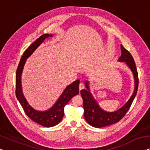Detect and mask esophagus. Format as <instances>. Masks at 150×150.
<instances>
[{"mask_svg": "<svg viewBox=\"0 0 150 150\" xmlns=\"http://www.w3.org/2000/svg\"><path fill=\"white\" fill-rule=\"evenodd\" d=\"M79 90H80V91H81V89H84V88H85L84 84H83V83H80L79 86Z\"/></svg>", "mask_w": 150, "mask_h": 150, "instance_id": "1", "label": "esophagus"}]
</instances>
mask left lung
I'll return each instance as SVG.
<instances>
[{"label":"left lung","mask_w":150,"mask_h":150,"mask_svg":"<svg viewBox=\"0 0 150 150\" xmlns=\"http://www.w3.org/2000/svg\"><path fill=\"white\" fill-rule=\"evenodd\" d=\"M120 49H121V56L118 59V61L126 62V64L132 71L135 78V90L129 101L117 111L114 112H107L100 108L99 105L89 92L88 81L85 83L87 89H82L80 91L83 103L84 117L89 125L96 128L108 126L121 120L126 115L127 111L129 110L134 98L137 94L139 79H138L137 70L136 69L135 61L131 53L127 49H125L122 44L120 45Z\"/></svg>","instance_id":"obj_1"}]
</instances>
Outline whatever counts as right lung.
Returning <instances> with one entry per match:
<instances>
[{"label": "right lung", "instance_id": "right-lung-1", "mask_svg": "<svg viewBox=\"0 0 150 150\" xmlns=\"http://www.w3.org/2000/svg\"><path fill=\"white\" fill-rule=\"evenodd\" d=\"M50 36L52 37V35L46 33L41 35L26 49L19 61L16 71V77H15V94L19 103L23 107L26 115L36 123L46 127L55 126L61 121L64 116V106L70 101L71 98L79 93V80H77L67 87L63 93L52 108L44 112L34 110L30 106V105H29L25 97L23 96L21 89V75L26 59L32 54L33 51L42 43L44 40L48 39Z\"/></svg>", "mask_w": 150, "mask_h": 150}]
</instances>
